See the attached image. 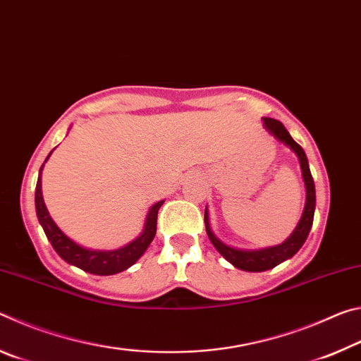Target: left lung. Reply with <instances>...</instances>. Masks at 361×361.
Here are the masks:
<instances>
[{
	"instance_id": "left-lung-1",
	"label": "left lung",
	"mask_w": 361,
	"mask_h": 361,
	"mask_svg": "<svg viewBox=\"0 0 361 361\" xmlns=\"http://www.w3.org/2000/svg\"><path fill=\"white\" fill-rule=\"evenodd\" d=\"M264 126L274 137L280 140L282 143L288 145L290 148L296 152L299 164H301L302 178L305 183V207L295 232H293L282 245L258 250V252H245V250H237V248L228 247L226 243L216 239V235L213 234L210 229L209 213H207V209H205V216H204L207 235H209V239L213 245H215V248L231 262V264H234L235 267L242 269V271H248V272L267 271V269L276 267L282 261L288 259L293 255L298 253V250L302 247V243L305 242V239H307L310 228H312L314 212H315V185H314L312 173H310V169H309L307 156H305L304 149L291 138V135L288 133V130L285 129L282 122L271 118H264Z\"/></svg>"
}]
</instances>
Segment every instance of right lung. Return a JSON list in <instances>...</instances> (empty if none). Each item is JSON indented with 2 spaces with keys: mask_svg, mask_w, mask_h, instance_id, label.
<instances>
[{
  "mask_svg": "<svg viewBox=\"0 0 361 361\" xmlns=\"http://www.w3.org/2000/svg\"><path fill=\"white\" fill-rule=\"evenodd\" d=\"M41 170H39L38 183H36V192H35L36 215H38L42 229L46 232V237L49 239V242H51L54 250L59 253L60 258L65 259L66 262H70L73 266L82 269L85 272L95 274V276H111V274L122 272L126 271L127 267L135 264L140 256L145 253V250L149 247V243L152 242V239H154L156 226H157V212L164 204V200L151 207L148 216H146L143 234L140 235L137 240H133L132 243H129V245L122 247L119 250H113V252H97V250H87L81 245H78V243L73 242L71 239H68V237H66L63 232L57 228V224L52 221V218L49 216V212L44 205V200H42V192H41Z\"/></svg>",
  "mask_w": 361,
  "mask_h": 361,
  "instance_id": "1",
  "label": "right lung"
}]
</instances>
